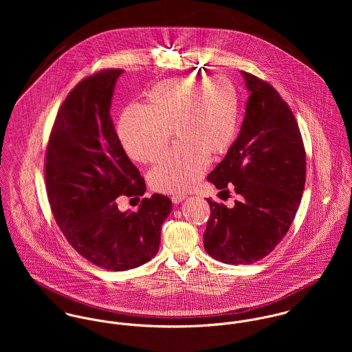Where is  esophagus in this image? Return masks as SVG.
I'll return each instance as SVG.
<instances>
[{
	"label": "esophagus",
	"mask_w": 352,
	"mask_h": 352,
	"mask_svg": "<svg viewBox=\"0 0 352 352\" xmlns=\"http://www.w3.org/2000/svg\"><path fill=\"white\" fill-rule=\"evenodd\" d=\"M187 197L186 195H180V194H176V195H173L170 199H172V201L175 203V204H179L180 201H184Z\"/></svg>",
	"instance_id": "1"
}]
</instances>
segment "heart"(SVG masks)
Here are the masks:
<instances>
[{
    "instance_id": "heart-1",
    "label": "heart",
    "mask_w": 352,
    "mask_h": 352,
    "mask_svg": "<svg viewBox=\"0 0 352 352\" xmlns=\"http://www.w3.org/2000/svg\"><path fill=\"white\" fill-rule=\"evenodd\" d=\"M240 94L226 76L176 77L157 82L145 107L130 105L119 119L118 135L135 161L151 164L165 151L172 130L177 145L149 173L155 191L177 194L192 190L208 162L236 140Z\"/></svg>"
}]
</instances>
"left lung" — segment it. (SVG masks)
<instances>
[{"label":"left lung","instance_id":"obj_1","mask_svg":"<svg viewBox=\"0 0 352 352\" xmlns=\"http://www.w3.org/2000/svg\"><path fill=\"white\" fill-rule=\"evenodd\" d=\"M241 76L250 98L240 134L207 176L218 190L229 186L240 195L232 208L207 199L204 250L226 264H251L280 243L300 207L306 175L292 109L270 84L247 72Z\"/></svg>","mask_w":352,"mask_h":352}]
</instances>
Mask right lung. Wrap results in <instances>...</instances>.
Masks as SVG:
<instances>
[{"instance_id": "right-lung-1", "label": "right lung", "mask_w": 352, "mask_h": 352, "mask_svg": "<svg viewBox=\"0 0 352 352\" xmlns=\"http://www.w3.org/2000/svg\"><path fill=\"white\" fill-rule=\"evenodd\" d=\"M122 73L102 70L74 87L56 115L46 157L47 194L59 229L81 256L109 271H127L153 258L172 210L161 194L142 199L135 212L118 208L120 195L146 191L109 118Z\"/></svg>"}]
</instances>
